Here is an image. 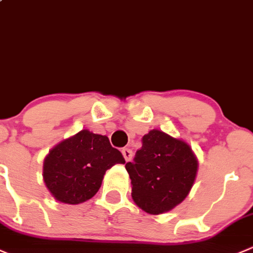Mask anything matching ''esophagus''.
<instances>
[{"label":"esophagus","instance_id":"esophagus-1","mask_svg":"<svg viewBox=\"0 0 253 253\" xmlns=\"http://www.w3.org/2000/svg\"><path fill=\"white\" fill-rule=\"evenodd\" d=\"M122 156H124V158L126 159V162L131 161L132 157H133V152H132V149L129 148H124L122 149Z\"/></svg>","mask_w":253,"mask_h":253}]
</instances>
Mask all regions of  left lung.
Here are the masks:
<instances>
[{
  "mask_svg": "<svg viewBox=\"0 0 253 253\" xmlns=\"http://www.w3.org/2000/svg\"><path fill=\"white\" fill-rule=\"evenodd\" d=\"M132 199L143 211L163 214L189 194L198 171V161L186 142L159 129L142 138L133 162L126 163Z\"/></svg>",
  "mask_w": 253,
  "mask_h": 253,
  "instance_id": "obj_1",
  "label": "left lung"
}]
</instances>
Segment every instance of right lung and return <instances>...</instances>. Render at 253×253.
<instances>
[{
    "label": "right lung",
    "instance_id": "right-lung-1",
    "mask_svg": "<svg viewBox=\"0 0 253 253\" xmlns=\"http://www.w3.org/2000/svg\"><path fill=\"white\" fill-rule=\"evenodd\" d=\"M125 163L106 136L83 129L49 151L43 163L46 188L58 202L80 204L91 199L107 169Z\"/></svg>",
    "mask_w": 253,
    "mask_h": 253
}]
</instances>
